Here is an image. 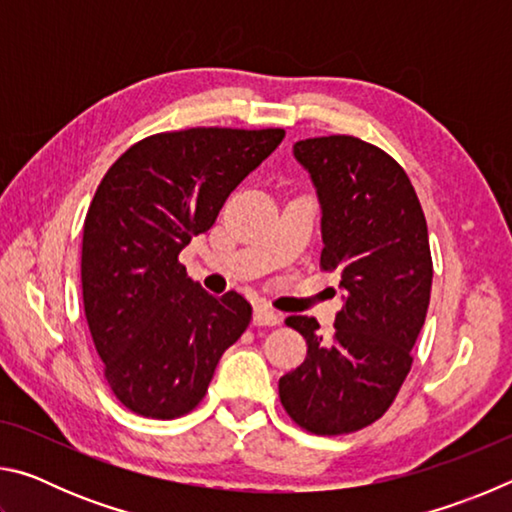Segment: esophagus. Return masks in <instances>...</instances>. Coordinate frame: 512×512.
Returning a JSON list of instances; mask_svg holds the SVG:
<instances>
[{"mask_svg": "<svg viewBox=\"0 0 512 512\" xmlns=\"http://www.w3.org/2000/svg\"><path fill=\"white\" fill-rule=\"evenodd\" d=\"M253 320H255V325H268V327H275V325H280L282 323V316L277 314L275 309H271V307H266V305H257L255 307V316H253Z\"/></svg>", "mask_w": 512, "mask_h": 512, "instance_id": "esophagus-1", "label": "esophagus"}]
</instances>
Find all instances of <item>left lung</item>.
I'll return each instance as SVG.
<instances>
[{
    "label": "left lung",
    "instance_id": "obj_1",
    "mask_svg": "<svg viewBox=\"0 0 512 512\" xmlns=\"http://www.w3.org/2000/svg\"><path fill=\"white\" fill-rule=\"evenodd\" d=\"M293 155L323 207L320 268L341 271L345 305L334 334L318 320L284 323L307 341V359L280 379V402L300 429L341 436L379 420L413 366L431 298L427 219L406 171L352 135L309 137Z\"/></svg>",
    "mask_w": 512,
    "mask_h": 512
}]
</instances>
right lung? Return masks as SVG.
I'll return each instance as SVG.
<instances>
[{"label": "right lung", "mask_w": 512, "mask_h": 512, "mask_svg": "<svg viewBox=\"0 0 512 512\" xmlns=\"http://www.w3.org/2000/svg\"><path fill=\"white\" fill-rule=\"evenodd\" d=\"M282 140V128L155 133L99 183L83 223V307L103 377L128 411L153 420L194 411L246 332L250 302L237 291L210 296L178 255Z\"/></svg>", "instance_id": "right-lung-1"}]
</instances>
